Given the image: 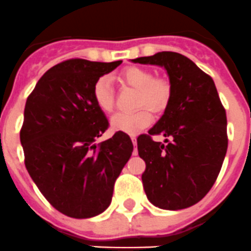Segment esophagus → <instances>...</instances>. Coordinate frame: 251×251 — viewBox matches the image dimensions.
Listing matches in <instances>:
<instances>
[{"instance_id":"esophagus-1","label":"esophagus","mask_w":251,"mask_h":251,"mask_svg":"<svg viewBox=\"0 0 251 251\" xmlns=\"http://www.w3.org/2000/svg\"><path fill=\"white\" fill-rule=\"evenodd\" d=\"M131 141H132L134 146H136V136H135V135H132V136H131ZM134 155H137V150H136V149H135V150H134Z\"/></svg>"}]
</instances>
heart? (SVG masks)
Here are the masks:
<instances>
[{
	"instance_id": "heart-1",
	"label": "heart",
	"mask_w": 251,
	"mask_h": 251,
	"mask_svg": "<svg viewBox=\"0 0 251 251\" xmlns=\"http://www.w3.org/2000/svg\"><path fill=\"white\" fill-rule=\"evenodd\" d=\"M121 77L127 85L139 90L135 106L140 109L131 112H120L111 120L114 130L123 131L126 134H136L150 125L151 111L159 112L168 106L171 98V83L165 77H153L152 71L145 67L130 66L121 72ZM95 103L101 111L111 114L115 109V98L111 80L109 76H101L96 80L92 89ZM147 107L145 108V106Z\"/></svg>"
}]
</instances>
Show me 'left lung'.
<instances>
[{
  "instance_id": "obj_1",
  "label": "left lung",
  "mask_w": 251,
  "mask_h": 251,
  "mask_svg": "<svg viewBox=\"0 0 251 251\" xmlns=\"http://www.w3.org/2000/svg\"><path fill=\"white\" fill-rule=\"evenodd\" d=\"M131 61L164 67L171 83L161 119L149 135L137 137L146 164L141 176L146 196L160 209L193 206L213 187L227 150L226 112L215 83L181 53L162 51ZM160 133L167 137L166 146L151 139Z\"/></svg>"
}]
</instances>
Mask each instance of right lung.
Wrapping results in <instances>:
<instances>
[{
  "label": "right lung",
  "instance_id": "1",
  "mask_svg": "<svg viewBox=\"0 0 251 251\" xmlns=\"http://www.w3.org/2000/svg\"><path fill=\"white\" fill-rule=\"evenodd\" d=\"M121 62L64 61L45 72L27 98L20 132L25 165L47 201L70 218H92L109 207L134 150L123 131L96 144L109 121L92 89Z\"/></svg>",
  "mask_w": 251,
  "mask_h": 251
}]
</instances>
